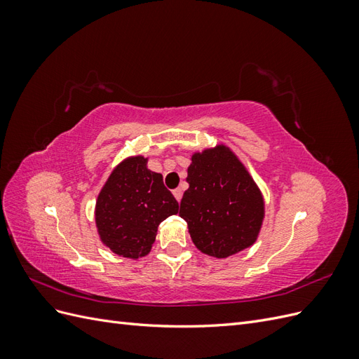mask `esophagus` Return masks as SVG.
Masks as SVG:
<instances>
[{
    "mask_svg": "<svg viewBox=\"0 0 359 359\" xmlns=\"http://www.w3.org/2000/svg\"><path fill=\"white\" fill-rule=\"evenodd\" d=\"M173 196H175V199L180 202L181 198H182V189H175V190H173Z\"/></svg>",
    "mask_w": 359,
    "mask_h": 359,
    "instance_id": "1",
    "label": "esophagus"
}]
</instances>
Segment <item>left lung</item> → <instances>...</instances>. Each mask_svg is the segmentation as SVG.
Segmentation results:
<instances>
[{
  "instance_id": "obj_1",
  "label": "left lung",
  "mask_w": 359,
  "mask_h": 359,
  "mask_svg": "<svg viewBox=\"0 0 359 359\" xmlns=\"http://www.w3.org/2000/svg\"><path fill=\"white\" fill-rule=\"evenodd\" d=\"M187 182L180 215L202 253L223 259L255 244L265 215L264 198L229 148L194 153Z\"/></svg>"
}]
</instances>
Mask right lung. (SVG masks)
Returning <instances> with one entry per match:
<instances>
[{
  "instance_id": "obj_1",
  "label": "right lung",
  "mask_w": 359,
  "mask_h": 359,
  "mask_svg": "<svg viewBox=\"0 0 359 359\" xmlns=\"http://www.w3.org/2000/svg\"><path fill=\"white\" fill-rule=\"evenodd\" d=\"M148 158L128 157L112 170L95 202L102 243L118 256L137 259L151 252L158 224L178 212V202Z\"/></svg>"
}]
</instances>
